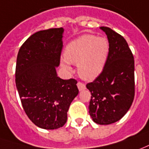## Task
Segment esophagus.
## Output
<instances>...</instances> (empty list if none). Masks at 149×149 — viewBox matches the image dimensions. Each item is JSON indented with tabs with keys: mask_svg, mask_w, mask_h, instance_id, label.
Segmentation results:
<instances>
[{
	"mask_svg": "<svg viewBox=\"0 0 149 149\" xmlns=\"http://www.w3.org/2000/svg\"><path fill=\"white\" fill-rule=\"evenodd\" d=\"M77 87H78V89L80 90V91H81V90H84L85 89V85L84 83H82V82H78L77 83Z\"/></svg>",
	"mask_w": 149,
	"mask_h": 149,
	"instance_id": "obj_1",
	"label": "esophagus"
}]
</instances>
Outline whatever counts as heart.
Returning <instances> with one entry per match:
<instances>
[{
    "label": "heart",
    "mask_w": 149,
    "mask_h": 149,
    "mask_svg": "<svg viewBox=\"0 0 149 149\" xmlns=\"http://www.w3.org/2000/svg\"><path fill=\"white\" fill-rule=\"evenodd\" d=\"M109 53L110 43L106 37L82 35L68 44L60 64L64 70L72 72V64H77L79 75L85 80H93L103 71Z\"/></svg>",
    "instance_id": "1"
}]
</instances>
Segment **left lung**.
Wrapping results in <instances>:
<instances>
[{"label": "left lung", "instance_id": "1", "mask_svg": "<svg viewBox=\"0 0 149 149\" xmlns=\"http://www.w3.org/2000/svg\"><path fill=\"white\" fill-rule=\"evenodd\" d=\"M110 43V53L102 73L86 85L91 93L89 113L93 122L108 125L121 119L135 96L134 57L122 35L102 26Z\"/></svg>", "mask_w": 149, "mask_h": 149}]
</instances>
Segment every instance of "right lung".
<instances>
[{
	"instance_id": "1",
	"label": "right lung",
	"mask_w": 149,
	"mask_h": 149,
	"mask_svg": "<svg viewBox=\"0 0 149 149\" xmlns=\"http://www.w3.org/2000/svg\"><path fill=\"white\" fill-rule=\"evenodd\" d=\"M62 27L40 31L19 49L15 82L24 111L40 128H60L67 122L70 104L78 94L75 79L57 76L63 48Z\"/></svg>"
}]
</instances>
